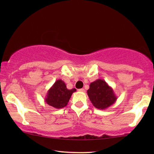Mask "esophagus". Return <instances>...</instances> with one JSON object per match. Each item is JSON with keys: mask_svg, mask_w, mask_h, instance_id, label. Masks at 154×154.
<instances>
[{"mask_svg": "<svg viewBox=\"0 0 154 154\" xmlns=\"http://www.w3.org/2000/svg\"><path fill=\"white\" fill-rule=\"evenodd\" d=\"M78 91H79V92H85V90L83 89V88H82V89L78 90Z\"/></svg>", "mask_w": 154, "mask_h": 154, "instance_id": "1", "label": "esophagus"}]
</instances>
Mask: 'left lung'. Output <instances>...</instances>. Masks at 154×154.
I'll return each instance as SVG.
<instances>
[{"instance_id":"8db88e82","label":"left lung","mask_w":154,"mask_h":154,"mask_svg":"<svg viewBox=\"0 0 154 154\" xmlns=\"http://www.w3.org/2000/svg\"><path fill=\"white\" fill-rule=\"evenodd\" d=\"M88 95L93 106L98 109H106L116 102L117 96L105 80L98 79L90 84Z\"/></svg>"}]
</instances>
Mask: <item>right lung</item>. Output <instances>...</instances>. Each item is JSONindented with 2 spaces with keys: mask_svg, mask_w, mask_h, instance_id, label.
<instances>
[{
  "mask_svg": "<svg viewBox=\"0 0 154 154\" xmlns=\"http://www.w3.org/2000/svg\"><path fill=\"white\" fill-rule=\"evenodd\" d=\"M76 89H67L65 83L62 79L56 81L49 88L45 98V102L49 106L56 109H61L67 105L72 93Z\"/></svg>",
  "mask_w": 154,
  "mask_h": 154,
  "instance_id": "add662e5",
  "label": "right lung"
}]
</instances>
